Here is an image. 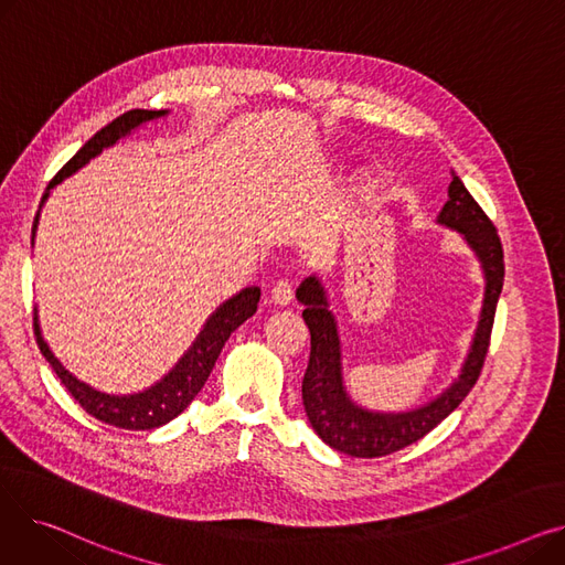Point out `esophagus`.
Listing matches in <instances>:
<instances>
[{
    "instance_id": "esophagus-1",
    "label": "esophagus",
    "mask_w": 565,
    "mask_h": 565,
    "mask_svg": "<svg viewBox=\"0 0 565 565\" xmlns=\"http://www.w3.org/2000/svg\"><path fill=\"white\" fill-rule=\"evenodd\" d=\"M292 300V286L288 284V279H279L273 288V302L277 307H288Z\"/></svg>"
}]
</instances>
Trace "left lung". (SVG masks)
<instances>
[{"instance_id":"obj_1","label":"left lung","mask_w":565,"mask_h":565,"mask_svg":"<svg viewBox=\"0 0 565 565\" xmlns=\"http://www.w3.org/2000/svg\"><path fill=\"white\" fill-rule=\"evenodd\" d=\"M451 178L449 201L439 211L437 224L456 231L473 256L479 258L486 288L467 358L458 377L447 390H441V394L419 407L403 412H380L354 403L343 382L339 322L330 309L328 288L318 275H311L295 290V298L305 307L302 318L311 332L309 366L302 380L305 412L318 437L345 456L380 458L405 449L407 444L422 439L447 419L479 380L503 286V252L497 228L481 211V205L473 201L454 171Z\"/></svg>"}]
</instances>
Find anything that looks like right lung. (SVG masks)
I'll use <instances>...</instances> for the list:
<instances>
[{"label": "right lung", "instance_id": "obj_1", "mask_svg": "<svg viewBox=\"0 0 565 565\" xmlns=\"http://www.w3.org/2000/svg\"><path fill=\"white\" fill-rule=\"evenodd\" d=\"M167 114H169L167 109H132V111H126L124 116L114 118L109 126H105L100 132H96L92 139H88L64 164V169L52 178V183L47 185L41 199V207L47 201L50 190L54 185L66 181L68 175H73L77 169L88 164V160L100 156L105 148L114 146L118 139L128 137L132 130H137L143 124L158 121V118ZM39 215L41 211L36 213V220L32 226V247H34L36 228H39ZM258 300H260V288L249 286V288H243L241 292H235L226 302H222L211 316H207L201 332L196 334L192 345L183 352V358L171 366V371L164 373L156 384H151V387H146L137 394H105L100 390H94L92 384L77 380L62 362L54 358V352L43 339L36 307H34V332H36V343L43 352V358L50 362L56 377L62 380V384L71 392V396L88 414H92V417L126 430H151L169 424L194 401V396L205 384L207 375H211L224 343L247 318L256 313Z\"/></svg>", "mask_w": 565, "mask_h": 565}]
</instances>
